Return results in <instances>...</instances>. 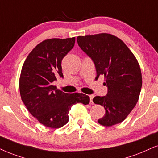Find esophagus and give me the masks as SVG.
Here are the masks:
<instances>
[{
    "instance_id": "esophagus-1",
    "label": "esophagus",
    "mask_w": 158,
    "mask_h": 158,
    "mask_svg": "<svg viewBox=\"0 0 158 158\" xmlns=\"http://www.w3.org/2000/svg\"><path fill=\"white\" fill-rule=\"evenodd\" d=\"M94 98V95H89V98H90V104H93V99Z\"/></svg>"
}]
</instances>
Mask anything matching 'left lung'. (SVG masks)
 <instances>
[{
    "label": "left lung",
    "mask_w": 158,
    "mask_h": 158,
    "mask_svg": "<svg viewBox=\"0 0 158 158\" xmlns=\"http://www.w3.org/2000/svg\"><path fill=\"white\" fill-rule=\"evenodd\" d=\"M77 40L95 63L96 77L104 76L103 85L108 87L106 96H95L93 100L106 110L98 122L106 127L122 123L139 101L142 86L139 62L120 39L109 33L78 36Z\"/></svg>",
    "instance_id": "obj_1"
}]
</instances>
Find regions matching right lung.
Returning <instances> with one entry per match:
<instances>
[{"label": "right lung", "instance_id": "right-lung-1", "mask_svg": "<svg viewBox=\"0 0 158 158\" xmlns=\"http://www.w3.org/2000/svg\"><path fill=\"white\" fill-rule=\"evenodd\" d=\"M75 40V37L44 40L31 52L22 68L19 85L22 101L40 123L50 128L64 126L73 104L89 103L88 95L65 93L52 85L56 77H63L62 60L73 47Z\"/></svg>", "mask_w": 158, "mask_h": 158}]
</instances>
